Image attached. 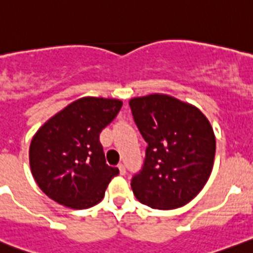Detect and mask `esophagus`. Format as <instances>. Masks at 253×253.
Masks as SVG:
<instances>
[{
	"label": "esophagus",
	"mask_w": 253,
	"mask_h": 253,
	"mask_svg": "<svg viewBox=\"0 0 253 253\" xmlns=\"http://www.w3.org/2000/svg\"><path fill=\"white\" fill-rule=\"evenodd\" d=\"M118 168H119L120 175H125V174H126V169H125L124 165H123V164H119V165H118Z\"/></svg>",
	"instance_id": "obj_1"
}]
</instances>
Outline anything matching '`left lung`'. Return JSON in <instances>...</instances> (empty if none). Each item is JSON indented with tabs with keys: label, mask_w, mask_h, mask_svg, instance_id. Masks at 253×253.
<instances>
[{
	"label": "left lung",
	"mask_w": 253,
	"mask_h": 253,
	"mask_svg": "<svg viewBox=\"0 0 253 253\" xmlns=\"http://www.w3.org/2000/svg\"><path fill=\"white\" fill-rule=\"evenodd\" d=\"M129 105L148 143L143 169L131 180L134 195L159 210L186 205L212 171L216 139L210 122L200 109L168 94L136 97Z\"/></svg>",
	"instance_id": "1"
}]
</instances>
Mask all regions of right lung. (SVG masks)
Returning <instances> with one entry per match:
<instances>
[{
	"instance_id": "obj_1",
	"label": "right lung",
	"mask_w": 253,
	"mask_h": 253,
	"mask_svg": "<svg viewBox=\"0 0 253 253\" xmlns=\"http://www.w3.org/2000/svg\"><path fill=\"white\" fill-rule=\"evenodd\" d=\"M122 105L119 99L84 97L38 129L30 145V167L48 197L76 210L102 201L119 170L105 163L99 134Z\"/></svg>"
}]
</instances>
